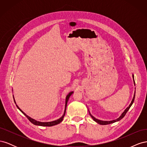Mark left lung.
<instances>
[{"instance_id": "obj_1", "label": "left lung", "mask_w": 147, "mask_h": 147, "mask_svg": "<svg viewBox=\"0 0 147 147\" xmlns=\"http://www.w3.org/2000/svg\"><path fill=\"white\" fill-rule=\"evenodd\" d=\"M132 77H133V78H134V75H132ZM134 83H135V82H134ZM135 94H136V91H135V94H134V97H133V99H132V102H131V103L130 104V105H129V107H128L124 111V112L121 114V116H120L118 119H115V120H112V121H102V120H99V119H96V118H95L93 116H92L91 115V114L90 113V115H91V117H92V118L94 119V121H95L96 122H97V123H99V124H102V125H106V124H111V123H115V122H116V121H119L120 119H121L124 116H125V115L126 114V113L127 112V111L129 110V109H130V107H131V105H132V104H133V102H134V99H135Z\"/></svg>"}]
</instances>
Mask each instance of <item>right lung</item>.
Instances as JSON below:
<instances>
[{
	"label": "right lung",
	"instance_id": "right-lung-1",
	"mask_svg": "<svg viewBox=\"0 0 147 147\" xmlns=\"http://www.w3.org/2000/svg\"><path fill=\"white\" fill-rule=\"evenodd\" d=\"M73 92H74L73 91L69 92V94H67V97H66V99H65V111H64V115H63V117H61V118H60L59 119H58L55 120V121H51V122H40V121H37V120H35V119H32V118H31L30 117H29V116H28V115H26L24 112H23V111H22V110L19 108L18 106L17 105H16V107H18V109L21 111V112L22 113H23L26 117L28 118V119L29 120V121H30L31 123H32V124H35V125L41 126H52L56 125V124L60 123L63 120V118H64V115H65V110H66V107H67V102H68V100H69V99L70 96L73 94ZM13 99H14L15 103H16L15 100V99H14V97H13Z\"/></svg>",
	"mask_w": 147,
	"mask_h": 147
}]
</instances>
